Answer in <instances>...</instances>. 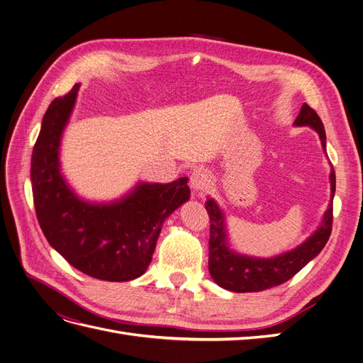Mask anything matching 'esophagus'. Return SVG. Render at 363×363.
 I'll return each mask as SVG.
<instances>
[{"label":"esophagus","mask_w":363,"mask_h":363,"mask_svg":"<svg viewBox=\"0 0 363 363\" xmlns=\"http://www.w3.org/2000/svg\"><path fill=\"white\" fill-rule=\"evenodd\" d=\"M190 184L194 191H206L211 186V175L206 169L197 167L191 172Z\"/></svg>","instance_id":"esophagus-1"}]
</instances>
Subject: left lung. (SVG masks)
Here are the masks:
<instances>
[{"instance_id": "8db88e82", "label": "left lung", "mask_w": 363, "mask_h": 363, "mask_svg": "<svg viewBox=\"0 0 363 363\" xmlns=\"http://www.w3.org/2000/svg\"><path fill=\"white\" fill-rule=\"evenodd\" d=\"M294 125H308L318 132L323 151L326 152V133L318 113L307 104L301 106ZM330 201L319 228L310 238L292 250L273 258H257L242 255L228 247L227 227L223 211L213 199L204 203L211 219L209 239V273L216 285L231 292H259L281 285L316 258L325 247L333 231V199L335 194V172L330 166Z\"/></svg>"}]
</instances>
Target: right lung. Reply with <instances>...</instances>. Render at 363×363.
Returning <instances> with one entry per match:
<instances>
[{
  "label": "right lung",
  "mask_w": 363,
  "mask_h": 363,
  "mask_svg": "<svg viewBox=\"0 0 363 363\" xmlns=\"http://www.w3.org/2000/svg\"><path fill=\"white\" fill-rule=\"evenodd\" d=\"M80 84L56 98L43 117L30 159V182L47 242L77 270L108 281L143 276L166 218L190 199L188 178L139 182L124 197L91 203L78 197L60 173V139Z\"/></svg>",
  "instance_id": "add662e5"
}]
</instances>
